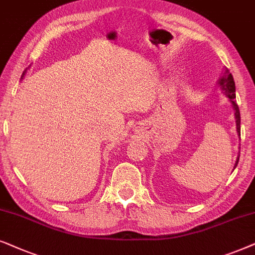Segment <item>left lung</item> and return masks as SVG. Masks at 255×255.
Listing matches in <instances>:
<instances>
[{
  "instance_id": "obj_1",
  "label": "left lung",
  "mask_w": 255,
  "mask_h": 255,
  "mask_svg": "<svg viewBox=\"0 0 255 255\" xmlns=\"http://www.w3.org/2000/svg\"><path fill=\"white\" fill-rule=\"evenodd\" d=\"M219 84L220 86H222L224 93H225V96L229 98L231 100V103L233 105V108H234V117H236V122H237V131H238V134L240 135V112H239V107L238 105L236 103V85H234V80H233V76L230 73L229 70H226V73L225 76H224L222 79L219 80ZM239 162V158H237V163L236 165L238 164Z\"/></svg>"
}]
</instances>
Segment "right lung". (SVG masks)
I'll use <instances>...</instances> for the list:
<instances>
[{
	"instance_id": "right-lung-1",
	"label": "right lung",
	"mask_w": 255,
	"mask_h": 255,
	"mask_svg": "<svg viewBox=\"0 0 255 255\" xmlns=\"http://www.w3.org/2000/svg\"><path fill=\"white\" fill-rule=\"evenodd\" d=\"M23 74H24V73H23Z\"/></svg>"
}]
</instances>
